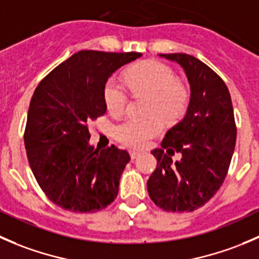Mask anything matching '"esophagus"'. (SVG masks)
<instances>
[{"label":"esophagus","mask_w":259,"mask_h":259,"mask_svg":"<svg viewBox=\"0 0 259 259\" xmlns=\"http://www.w3.org/2000/svg\"><path fill=\"white\" fill-rule=\"evenodd\" d=\"M130 155H131V158L135 160V158H137L138 156H140V152H137V151H130Z\"/></svg>","instance_id":"esophagus-1"}]
</instances>
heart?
I'll list each match as a JSON object with an SVG mask.
<instances>
[{
    "label": "heart",
    "instance_id": "1",
    "mask_svg": "<svg viewBox=\"0 0 259 259\" xmlns=\"http://www.w3.org/2000/svg\"><path fill=\"white\" fill-rule=\"evenodd\" d=\"M126 83L135 93L151 97L147 118H126L114 127V137L123 145L142 148L157 137L165 122H174L183 114L188 103V92L178 83L170 66L157 60H147L132 66L126 73ZM104 102L111 113H121L127 104V93L121 81L108 79L104 87Z\"/></svg>",
    "mask_w": 259,
    "mask_h": 259
}]
</instances>
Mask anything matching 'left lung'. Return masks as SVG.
Wrapping results in <instances>:
<instances>
[{
  "instance_id": "8db88e82",
  "label": "left lung",
  "mask_w": 259,
  "mask_h": 259,
  "mask_svg": "<svg viewBox=\"0 0 259 259\" xmlns=\"http://www.w3.org/2000/svg\"><path fill=\"white\" fill-rule=\"evenodd\" d=\"M176 61L190 84L185 117L152 150L157 167L147 181L151 200L166 211H194L210 200L227 176L237 127L232 99L223 79L188 54H160ZM182 153L172 162L170 156Z\"/></svg>"
}]
</instances>
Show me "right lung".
<instances>
[{
	"label": "right lung",
	"instance_id": "obj_1",
	"mask_svg": "<svg viewBox=\"0 0 259 259\" xmlns=\"http://www.w3.org/2000/svg\"><path fill=\"white\" fill-rule=\"evenodd\" d=\"M140 53L81 50L51 70L30 102L24 141L27 160L45 195L74 213H94L117 198L119 179L131 160L112 145H89L88 124L107 111L109 76Z\"/></svg>",
	"mask_w": 259,
	"mask_h": 259
}]
</instances>
